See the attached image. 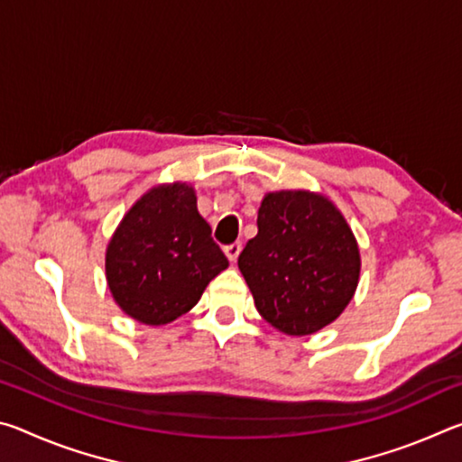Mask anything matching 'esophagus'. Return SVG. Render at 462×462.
<instances>
[{
  "mask_svg": "<svg viewBox=\"0 0 462 462\" xmlns=\"http://www.w3.org/2000/svg\"><path fill=\"white\" fill-rule=\"evenodd\" d=\"M240 250H242V245H240V242H234V245H228V246L224 248V253H226V256H228V261H230V263H236L238 254H240Z\"/></svg>",
  "mask_w": 462,
  "mask_h": 462,
  "instance_id": "esophagus-1",
  "label": "esophagus"
}]
</instances>
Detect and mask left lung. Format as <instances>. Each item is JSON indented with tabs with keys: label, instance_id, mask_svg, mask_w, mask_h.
I'll use <instances>...</instances> for the list:
<instances>
[{
	"label": "left lung",
	"instance_id": "1",
	"mask_svg": "<svg viewBox=\"0 0 462 462\" xmlns=\"http://www.w3.org/2000/svg\"><path fill=\"white\" fill-rule=\"evenodd\" d=\"M256 226L238 269L259 314L289 336L332 324L361 277V253L340 209L322 193L273 191L261 201Z\"/></svg>",
	"mask_w": 462,
	"mask_h": 462
}]
</instances>
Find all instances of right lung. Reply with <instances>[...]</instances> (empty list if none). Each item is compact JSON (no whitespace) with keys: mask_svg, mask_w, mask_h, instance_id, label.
I'll return each mask as SVG.
<instances>
[{"mask_svg":"<svg viewBox=\"0 0 462 462\" xmlns=\"http://www.w3.org/2000/svg\"><path fill=\"white\" fill-rule=\"evenodd\" d=\"M228 267L189 183L154 185L124 214L106 248V279L124 314L165 326Z\"/></svg>","mask_w":462,"mask_h":462,"instance_id":"right-lung-1","label":"right lung"}]
</instances>
